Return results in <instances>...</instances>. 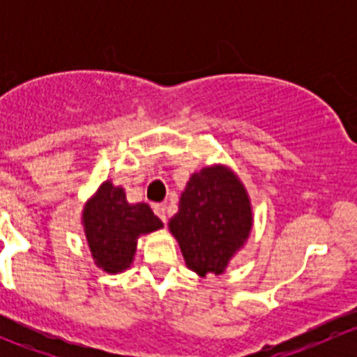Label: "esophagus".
<instances>
[{"label":"esophagus","instance_id":"34e87169","mask_svg":"<svg viewBox=\"0 0 357 357\" xmlns=\"http://www.w3.org/2000/svg\"><path fill=\"white\" fill-rule=\"evenodd\" d=\"M153 212H155V214L158 215V219H160L162 222H165V207L162 204H155L153 205Z\"/></svg>","mask_w":357,"mask_h":357}]
</instances>
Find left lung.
Returning <instances> with one entry per match:
<instances>
[{
    "instance_id": "obj_1",
    "label": "left lung",
    "mask_w": 357,
    "mask_h": 357,
    "mask_svg": "<svg viewBox=\"0 0 357 357\" xmlns=\"http://www.w3.org/2000/svg\"><path fill=\"white\" fill-rule=\"evenodd\" d=\"M252 208L240 179L222 165L190 178L169 229L181 247L186 266L197 275H221L245 243Z\"/></svg>"
}]
</instances>
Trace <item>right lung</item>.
Here are the masks:
<instances>
[{
	"label": "right lung",
	"instance_id": "right-lung-1",
	"mask_svg": "<svg viewBox=\"0 0 357 357\" xmlns=\"http://www.w3.org/2000/svg\"><path fill=\"white\" fill-rule=\"evenodd\" d=\"M82 222L95 264L114 275L129 268L139 235L162 228L149 204H128L124 190L110 181L86 204Z\"/></svg>",
	"mask_w": 357,
	"mask_h": 357
}]
</instances>
